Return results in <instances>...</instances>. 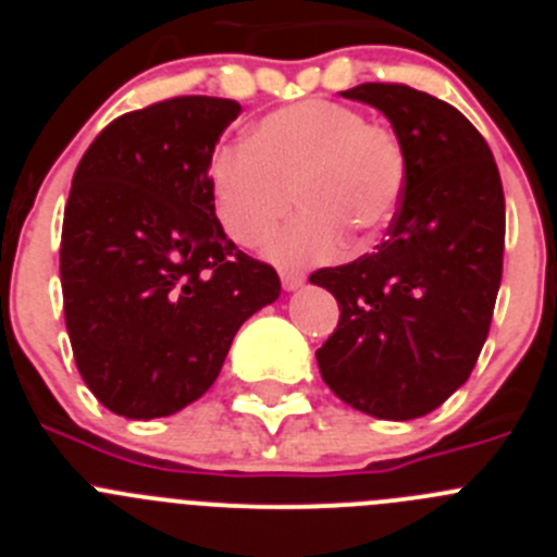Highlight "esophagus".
<instances>
[{"instance_id":"1","label":"esophagus","mask_w":557,"mask_h":557,"mask_svg":"<svg viewBox=\"0 0 557 557\" xmlns=\"http://www.w3.org/2000/svg\"><path fill=\"white\" fill-rule=\"evenodd\" d=\"M304 282H307V275H304L301 270H282L284 289H298Z\"/></svg>"}]
</instances>
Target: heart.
<instances>
[{
    "label": "heart",
    "instance_id": "b5f03b06",
    "mask_svg": "<svg viewBox=\"0 0 557 557\" xmlns=\"http://www.w3.org/2000/svg\"><path fill=\"white\" fill-rule=\"evenodd\" d=\"M211 211L225 234L256 248L292 208L305 211L268 240L278 262L326 259L343 245L387 228L405 189V150L396 133L343 102L307 100L256 122L245 147H225L206 170Z\"/></svg>",
    "mask_w": 557,
    "mask_h": 557
}]
</instances>
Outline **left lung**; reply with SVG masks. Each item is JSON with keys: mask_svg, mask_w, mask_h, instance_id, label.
I'll use <instances>...</instances> for the list:
<instances>
[{"mask_svg": "<svg viewBox=\"0 0 557 557\" xmlns=\"http://www.w3.org/2000/svg\"><path fill=\"white\" fill-rule=\"evenodd\" d=\"M343 97L385 113L405 150V189L376 253L309 275L339 304L314 357L348 407L410 421L466 385L488 337L505 191L488 141L449 102L401 83H362Z\"/></svg>", "mask_w": 557, "mask_h": 557, "instance_id": "1", "label": "left lung"}]
</instances>
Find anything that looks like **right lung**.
Here are the masks:
<instances>
[{
    "instance_id": "1",
    "label": "right lung",
    "mask_w": 557,
    "mask_h": 557,
    "mask_svg": "<svg viewBox=\"0 0 557 557\" xmlns=\"http://www.w3.org/2000/svg\"><path fill=\"white\" fill-rule=\"evenodd\" d=\"M239 102L175 97L113 120L72 178L63 314L100 405L150 421L198 401L234 334L282 295L270 264L225 236L206 170Z\"/></svg>"
}]
</instances>
